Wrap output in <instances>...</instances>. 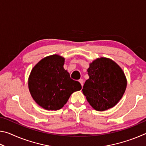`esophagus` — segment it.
<instances>
[{
  "label": "esophagus",
  "instance_id": "esophagus-1",
  "mask_svg": "<svg viewBox=\"0 0 146 146\" xmlns=\"http://www.w3.org/2000/svg\"><path fill=\"white\" fill-rule=\"evenodd\" d=\"M78 81H79V82H80V83L81 84V86H83V84H84V80H83V79H80V80H79Z\"/></svg>",
  "mask_w": 146,
  "mask_h": 146
}]
</instances>
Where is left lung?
Masks as SVG:
<instances>
[{
  "label": "left lung",
  "mask_w": 146,
  "mask_h": 146,
  "mask_svg": "<svg viewBox=\"0 0 146 146\" xmlns=\"http://www.w3.org/2000/svg\"><path fill=\"white\" fill-rule=\"evenodd\" d=\"M90 78L82 92L90 104L97 111H105L117 104L124 93L127 80L124 73L114 61L97 58L90 64Z\"/></svg>",
  "instance_id": "1"
}]
</instances>
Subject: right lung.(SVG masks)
<instances>
[{"label":"right lung","instance_id":"obj_1","mask_svg":"<svg viewBox=\"0 0 146 146\" xmlns=\"http://www.w3.org/2000/svg\"><path fill=\"white\" fill-rule=\"evenodd\" d=\"M64 58L53 55L38 62L31 70L28 87L35 101L46 110H58L71 94L82 89L80 82L71 79L63 67Z\"/></svg>","mask_w":146,"mask_h":146}]
</instances>
